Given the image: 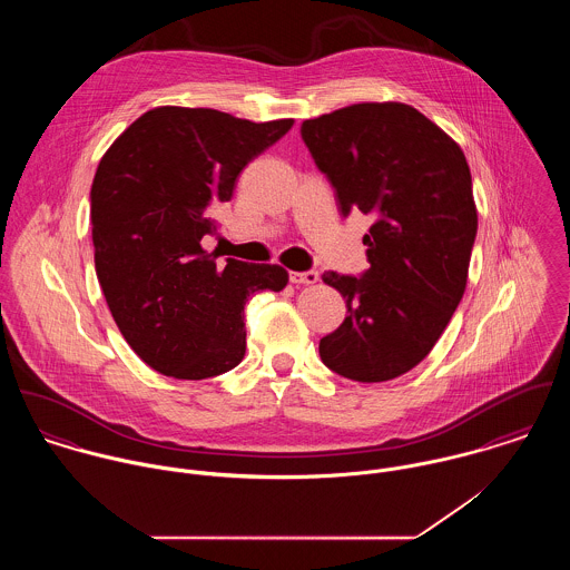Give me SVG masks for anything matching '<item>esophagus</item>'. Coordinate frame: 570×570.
Listing matches in <instances>:
<instances>
[{"label":"esophagus","instance_id":"obj_1","mask_svg":"<svg viewBox=\"0 0 570 570\" xmlns=\"http://www.w3.org/2000/svg\"><path fill=\"white\" fill-rule=\"evenodd\" d=\"M289 281L294 285H314L318 283V272L309 269V272H289Z\"/></svg>","mask_w":570,"mask_h":570}]
</instances>
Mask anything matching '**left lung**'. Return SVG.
Wrapping results in <instances>:
<instances>
[{"mask_svg": "<svg viewBox=\"0 0 570 570\" xmlns=\"http://www.w3.org/2000/svg\"><path fill=\"white\" fill-rule=\"evenodd\" d=\"M335 188L340 210L373 215L371 267L325 272L348 316L321 340V357L353 382H389L414 368L456 312L479 215L461 147L404 102H357L301 127Z\"/></svg>", "mask_w": 570, "mask_h": 570, "instance_id": "1", "label": "left lung"}]
</instances>
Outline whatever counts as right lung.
<instances>
[{"mask_svg":"<svg viewBox=\"0 0 570 570\" xmlns=\"http://www.w3.org/2000/svg\"><path fill=\"white\" fill-rule=\"evenodd\" d=\"M292 125L166 105L100 158L89 193L96 276L122 337L154 371L206 380L235 368L245 301L287 285L281 265H222L202 242L217 230L213 213L233 199L245 164Z\"/></svg>","mask_w":570,"mask_h":570,"instance_id":"obj_1","label":"right lung"}]
</instances>
